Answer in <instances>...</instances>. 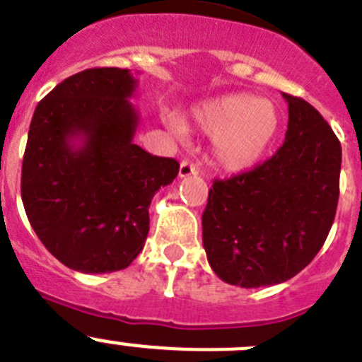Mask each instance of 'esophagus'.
<instances>
[{"mask_svg":"<svg viewBox=\"0 0 362 362\" xmlns=\"http://www.w3.org/2000/svg\"><path fill=\"white\" fill-rule=\"evenodd\" d=\"M197 167H195L194 163H190V161H181V165H179V177H188V175H195L197 174Z\"/></svg>","mask_w":362,"mask_h":362,"instance_id":"esophagus-1","label":"esophagus"}]
</instances>
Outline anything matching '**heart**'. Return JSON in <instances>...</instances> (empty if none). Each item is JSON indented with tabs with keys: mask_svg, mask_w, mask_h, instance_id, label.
<instances>
[{
	"mask_svg": "<svg viewBox=\"0 0 362 362\" xmlns=\"http://www.w3.org/2000/svg\"><path fill=\"white\" fill-rule=\"evenodd\" d=\"M175 132L183 124L168 116ZM194 120L208 134H214L211 154L222 168L242 172L253 167L273 144L280 118L273 102L250 93H228L201 102L194 107Z\"/></svg>",
	"mask_w": 362,
	"mask_h": 362,
	"instance_id": "1",
	"label": "heart"
}]
</instances>
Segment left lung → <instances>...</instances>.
<instances>
[{
	"mask_svg": "<svg viewBox=\"0 0 362 362\" xmlns=\"http://www.w3.org/2000/svg\"><path fill=\"white\" fill-rule=\"evenodd\" d=\"M284 98V145L253 170L215 179L203 214L211 269L246 289L296 276L321 250L336 217L339 140L309 102L287 93Z\"/></svg>",
	"mask_w": 362,
	"mask_h": 362,
	"instance_id": "8db88e82",
	"label": "left lung"
}]
</instances>
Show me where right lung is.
<instances>
[{
	"label": "right lung",
	"instance_id": "obj_1",
	"mask_svg": "<svg viewBox=\"0 0 362 362\" xmlns=\"http://www.w3.org/2000/svg\"><path fill=\"white\" fill-rule=\"evenodd\" d=\"M129 69L75 73L42 98L28 131L21 197L39 240L73 271L125 269L145 246L148 206L179 163L132 144Z\"/></svg>",
	"mask_w": 362,
	"mask_h": 362
}]
</instances>
